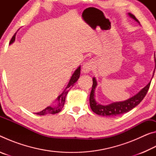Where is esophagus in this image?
<instances>
[{
	"label": "esophagus",
	"instance_id": "obj_1",
	"mask_svg": "<svg viewBox=\"0 0 156 156\" xmlns=\"http://www.w3.org/2000/svg\"><path fill=\"white\" fill-rule=\"evenodd\" d=\"M93 67V62L92 61H88L84 63L83 65V67H82V72L84 73H87L92 69Z\"/></svg>",
	"mask_w": 156,
	"mask_h": 156
}]
</instances>
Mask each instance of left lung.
<instances>
[{
  "mask_svg": "<svg viewBox=\"0 0 156 156\" xmlns=\"http://www.w3.org/2000/svg\"><path fill=\"white\" fill-rule=\"evenodd\" d=\"M128 14L129 16L135 20L136 22L140 23L138 20L135 17V16L131 14V13H129ZM150 84H151V82L149 83L147 86H145L139 93L135 95L134 96L130 98L129 99L125 100V101L113 102V103L108 105H102L98 103L96 100H95V89H96L97 86V81L96 78H93V85H92L90 97H89V103H90L91 109L96 114L102 116H109V117L110 116L111 117V116H117L123 114V113H125L131 111L138 104H140V102L143 100L145 96H146L147 91L149 89Z\"/></svg>",
  "mask_w": 156,
  "mask_h": 156,
  "instance_id": "left-lung-1",
  "label": "left lung"
}]
</instances>
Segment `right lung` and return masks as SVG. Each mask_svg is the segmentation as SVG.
Wrapping results in <instances>:
<instances>
[{
  "label": "right lung",
  "instance_id": "right-lung-1",
  "mask_svg": "<svg viewBox=\"0 0 156 156\" xmlns=\"http://www.w3.org/2000/svg\"><path fill=\"white\" fill-rule=\"evenodd\" d=\"M16 32L14 34V35L12 36L11 41H10V42H9V44H12L14 42L15 38H16ZM80 66L75 71L74 73H73V74L72 75V78H71L69 83V84H67V87H66L65 90L63 91L58 97V98H57L58 103L56 106L55 107H50V106L47 107L43 111H41V112L36 113V114L40 115H44L46 114H55V113H59L60 111L62 110L63 107H64L65 98L68 94V91H69V89L73 86L74 83H76V81L78 80L79 77H80Z\"/></svg>",
  "mask_w": 156,
  "mask_h": 156
}]
</instances>
